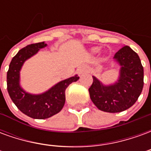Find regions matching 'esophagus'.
Wrapping results in <instances>:
<instances>
[{
    "label": "esophagus",
    "mask_w": 151,
    "mask_h": 151,
    "mask_svg": "<svg viewBox=\"0 0 151 151\" xmlns=\"http://www.w3.org/2000/svg\"><path fill=\"white\" fill-rule=\"evenodd\" d=\"M84 70H85V69H84V68H79L78 69V73L79 74H82V73L84 72Z\"/></svg>",
    "instance_id": "34e87169"
}]
</instances>
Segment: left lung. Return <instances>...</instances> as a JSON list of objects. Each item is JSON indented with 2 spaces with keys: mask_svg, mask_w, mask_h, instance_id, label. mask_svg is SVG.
Returning <instances> with one entry per match:
<instances>
[{
  "mask_svg": "<svg viewBox=\"0 0 151 151\" xmlns=\"http://www.w3.org/2000/svg\"><path fill=\"white\" fill-rule=\"evenodd\" d=\"M120 66L116 82L104 85L95 76L89 88L94 104L103 111L120 112L132 107L142 91L144 70L139 56L129 46H124L113 57Z\"/></svg>",
  "mask_w": 151,
  "mask_h": 151,
  "instance_id": "8db88e82",
  "label": "left lung"
}]
</instances>
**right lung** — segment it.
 Listing matches in <instances>:
<instances>
[{
    "label": "right lung",
    "mask_w": 151,
    "mask_h": 151,
    "mask_svg": "<svg viewBox=\"0 0 151 151\" xmlns=\"http://www.w3.org/2000/svg\"><path fill=\"white\" fill-rule=\"evenodd\" d=\"M47 46L44 42L32 43L22 48L9 64L7 72V90L17 108L34 119H47L57 114L65 103V90L79 79L78 75L60 81L42 94L28 93L20 85V71L24 62Z\"/></svg>",
    "instance_id": "add662e5"
}]
</instances>
